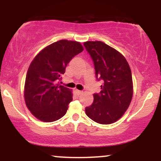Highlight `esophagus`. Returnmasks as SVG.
Returning <instances> with one entry per match:
<instances>
[{"mask_svg":"<svg viewBox=\"0 0 161 161\" xmlns=\"http://www.w3.org/2000/svg\"><path fill=\"white\" fill-rule=\"evenodd\" d=\"M75 93H76L77 95H82V92L76 89V90H75Z\"/></svg>","mask_w":161,"mask_h":161,"instance_id":"34e87169","label":"esophagus"}]
</instances>
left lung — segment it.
<instances>
[{"label": "left lung", "mask_w": 161, "mask_h": 161, "mask_svg": "<svg viewBox=\"0 0 161 161\" xmlns=\"http://www.w3.org/2000/svg\"><path fill=\"white\" fill-rule=\"evenodd\" d=\"M94 62L96 79L102 81L101 92L86 108V115L100 124L117 121L128 109L133 94L132 73L125 58L102 42L83 44Z\"/></svg>", "instance_id": "1"}]
</instances>
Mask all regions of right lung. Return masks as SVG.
<instances>
[{"mask_svg":"<svg viewBox=\"0 0 161 161\" xmlns=\"http://www.w3.org/2000/svg\"><path fill=\"white\" fill-rule=\"evenodd\" d=\"M82 51L79 42L60 40L45 47L31 63L24 97L28 109L37 119L49 123L65 115L73 94L59 82L70 60Z\"/></svg>","mask_w":161,"mask_h":161,"instance_id":"obj_1","label":"right lung"}]
</instances>
